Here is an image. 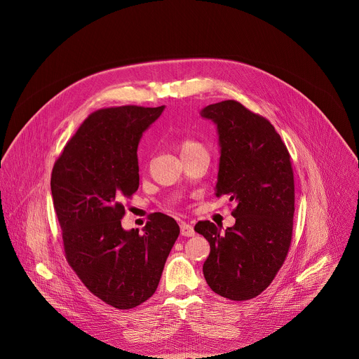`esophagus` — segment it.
I'll return each mask as SVG.
<instances>
[{
	"label": "esophagus",
	"instance_id": "1",
	"mask_svg": "<svg viewBox=\"0 0 359 359\" xmlns=\"http://www.w3.org/2000/svg\"><path fill=\"white\" fill-rule=\"evenodd\" d=\"M180 233H182V236H184V237H191V236H194V229H193L191 224L183 222V223L180 224Z\"/></svg>",
	"mask_w": 359,
	"mask_h": 359
}]
</instances>
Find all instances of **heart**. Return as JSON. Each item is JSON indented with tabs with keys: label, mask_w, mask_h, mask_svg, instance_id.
<instances>
[{
	"label": "heart",
	"mask_w": 359,
	"mask_h": 359,
	"mask_svg": "<svg viewBox=\"0 0 359 359\" xmlns=\"http://www.w3.org/2000/svg\"><path fill=\"white\" fill-rule=\"evenodd\" d=\"M197 147H201L197 142L194 140H189V139H184L179 143V150H180V155H183V153H187L190 150H194Z\"/></svg>",
	"instance_id": "heart-1"
}]
</instances>
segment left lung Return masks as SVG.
<instances>
[{
	"mask_svg": "<svg viewBox=\"0 0 359 359\" xmlns=\"http://www.w3.org/2000/svg\"><path fill=\"white\" fill-rule=\"evenodd\" d=\"M216 125L220 147L216 197L237 208L236 224L222 231L209 220L194 231L210 243L203 264L209 287L219 295L244 301L262 294L281 269L291 243L294 176L290 155L274 126L236 100L200 111Z\"/></svg>",
	"mask_w": 359,
	"mask_h": 359,
	"instance_id": "1",
	"label": "left lung"
}]
</instances>
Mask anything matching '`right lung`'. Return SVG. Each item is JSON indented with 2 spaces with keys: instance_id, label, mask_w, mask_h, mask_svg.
<instances>
[{
  "instance_id": "right-lung-1",
  "label": "right lung",
  "mask_w": 359,
  "mask_h": 359,
  "mask_svg": "<svg viewBox=\"0 0 359 359\" xmlns=\"http://www.w3.org/2000/svg\"><path fill=\"white\" fill-rule=\"evenodd\" d=\"M163 111H96L67 143L50 176L69 266L92 294L119 310L155 294L180 233L176 220L163 213H153L142 233L121 223L122 201L139 187L140 137Z\"/></svg>"
}]
</instances>
